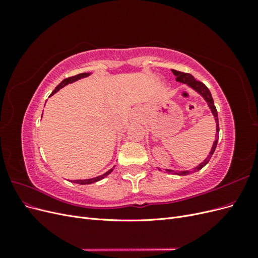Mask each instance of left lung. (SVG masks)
I'll return each instance as SVG.
<instances>
[{
	"label": "left lung",
	"instance_id": "1",
	"mask_svg": "<svg viewBox=\"0 0 258 258\" xmlns=\"http://www.w3.org/2000/svg\"><path fill=\"white\" fill-rule=\"evenodd\" d=\"M172 73L175 75V77H176L175 80L177 82L183 83V84H186L187 86H189V87H191L194 90H196L198 93H200L202 97H204V99L208 102V105L210 107L211 112H212L214 118H215V122H216V137H215V141H214L213 146H212V150H211L208 157L204 161H202L200 165H198L196 168H194L192 170H188V171H174V170H170V169H165V171H167L168 173L177 174V175H187V174H190L192 172H196V171L204 168L207 165V163L210 161L211 157H212V155H213L215 148H216V145H217L218 134H220V127H218V116H217V111H216V107L214 105V101H213L212 95H211L210 90L208 89V87L204 83H201V82H199L197 80H195V77L192 75L188 74V73L179 72V71H176V70H172Z\"/></svg>",
	"mask_w": 258,
	"mask_h": 258
}]
</instances>
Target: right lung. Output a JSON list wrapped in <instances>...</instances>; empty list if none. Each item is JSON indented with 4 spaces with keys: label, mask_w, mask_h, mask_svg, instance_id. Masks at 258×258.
Here are the masks:
<instances>
[{
    "label": "right lung",
    "mask_w": 258,
    "mask_h": 258,
    "mask_svg": "<svg viewBox=\"0 0 258 258\" xmlns=\"http://www.w3.org/2000/svg\"><path fill=\"white\" fill-rule=\"evenodd\" d=\"M89 75H90V73H82V74H77V75H75V76L68 77V79H66V80L62 81V82L57 86V87L54 88V90L51 92V96L53 95V93H56L57 91H59L61 88H63L66 85H68V84H71V83L76 82V81H79V80L83 79V77H87V76H89ZM113 169H114V167H113ZM113 169L108 170L107 172H105L104 174L100 175V176L93 177V178H88V179H76V181H74V183H76V184H81V185H85V184H92V183L98 182V181H100V179H102V178H104L105 176H107L108 174H110V173L112 172Z\"/></svg>",
    "instance_id": "right-lung-1"
}]
</instances>
